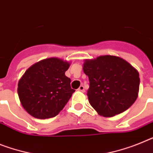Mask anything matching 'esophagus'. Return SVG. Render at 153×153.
Instances as JSON below:
<instances>
[{
    "mask_svg": "<svg viewBox=\"0 0 153 153\" xmlns=\"http://www.w3.org/2000/svg\"><path fill=\"white\" fill-rule=\"evenodd\" d=\"M78 91H81V92H84V91H85V90H84V87H83V85H80L79 87V88H78Z\"/></svg>",
    "mask_w": 153,
    "mask_h": 153,
    "instance_id": "34e87169",
    "label": "esophagus"
}]
</instances>
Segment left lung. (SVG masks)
Instances as JSON below:
<instances>
[{
	"label": "left lung",
	"mask_w": 153,
	"mask_h": 153,
	"mask_svg": "<svg viewBox=\"0 0 153 153\" xmlns=\"http://www.w3.org/2000/svg\"><path fill=\"white\" fill-rule=\"evenodd\" d=\"M83 70L89 78V103L100 115L112 117L121 114L138 97L139 72L122 58L100 56L86 59Z\"/></svg>",
	"instance_id": "left-lung-1"
}]
</instances>
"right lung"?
I'll return each mask as SVG.
<instances>
[{
	"instance_id": "add662e5",
	"label": "right lung",
	"mask_w": 153,
	"mask_h": 153,
	"mask_svg": "<svg viewBox=\"0 0 153 153\" xmlns=\"http://www.w3.org/2000/svg\"><path fill=\"white\" fill-rule=\"evenodd\" d=\"M70 63L58 58L43 59L26 70L18 82V94L25 110L39 119L56 116L73 93L65 75Z\"/></svg>"
}]
</instances>
